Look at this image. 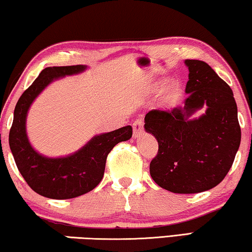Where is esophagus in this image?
<instances>
[{"label": "esophagus", "instance_id": "esophagus-1", "mask_svg": "<svg viewBox=\"0 0 252 252\" xmlns=\"http://www.w3.org/2000/svg\"><path fill=\"white\" fill-rule=\"evenodd\" d=\"M143 129H144V123H143L142 119H136L133 123V133L134 136L137 137L138 135L143 133Z\"/></svg>", "mask_w": 252, "mask_h": 252}]
</instances>
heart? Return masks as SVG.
I'll use <instances>...</instances> for the list:
<instances>
[{
  "instance_id": "b5f03b06",
  "label": "heart",
  "mask_w": 252,
  "mask_h": 252,
  "mask_svg": "<svg viewBox=\"0 0 252 252\" xmlns=\"http://www.w3.org/2000/svg\"><path fill=\"white\" fill-rule=\"evenodd\" d=\"M177 96H178L177 89L176 88H172L171 90H170L169 94H168V95H166V98H165L166 104H173V102H175L176 100H177Z\"/></svg>"
}]
</instances>
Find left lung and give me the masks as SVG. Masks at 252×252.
Listing matches in <instances>:
<instances>
[{
  "mask_svg": "<svg viewBox=\"0 0 252 252\" xmlns=\"http://www.w3.org/2000/svg\"><path fill=\"white\" fill-rule=\"evenodd\" d=\"M189 69L184 107L153 109L144 128L156 136L158 154L150 163L152 179L175 193L210 190L222 181L233 164L241 128L233 92L203 61L186 60ZM208 107L199 119L196 110Z\"/></svg>",
  "mask_w": 252,
  "mask_h": 252,
  "instance_id": "1",
  "label": "left lung"
}]
</instances>
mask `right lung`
Segmentation results:
<instances>
[{"label": "right lung", "instance_id": "right-lung-1", "mask_svg": "<svg viewBox=\"0 0 252 252\" xmlns=\"http://www.w3.org/2000/svg\"><path fill=\"white\" fill-rule=\"evenodd\" d=\"M86 68L83 65L46 67L15 106L9 134L11 152L29 187L47 198H75L94 189L102 180L108 154L116 144L127 141L133 134L131 126H125L96 135L82 149L65 158H46L32 149L26 133V118L32 101L54 80L77 74Z\"/></svg>", "mask_w": 252, "mask_h": 252}]
</instances>
